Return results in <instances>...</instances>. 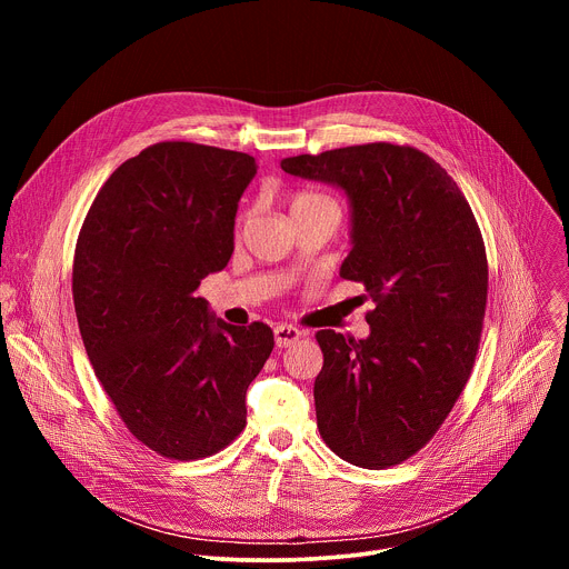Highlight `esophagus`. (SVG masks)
<instances>
[{
    "label": "esophagus",
    "mask_w": 569,
    "mask_h": 569,
    "mask_svg": "<svg viewBox=\"0 0 569 569\" xmlns=\"http://www.w3.org/2000/svg\"><path fill=\"white\" fill-rule=\"evenodd\" d=\"M299 338H301V331L290 327V323H279V327L274 329V342H277L279 349H286V347L295 345Z\"/></svg>",
    "instance_id": "1"
}]
</instances>
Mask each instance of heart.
Segmentation results:
<instances>
[{
  "instance_id": "heart-1",
  "label": "heart",
  "mask_w": 569,
  "mask_h": 569,
  "mask_svg": "<svg viewBox=\"0 0 569 569\" xmlns=\"http://www.w3.org/2000/svg\"><path fill=\"white\" fill-rule=\"evenodd\" d=\"M321 200H329L327 196H321V193H312V191H299V193H295L292 198H290V211H297V209H301V207H308V204H315V202H321ZM250 218V211H242L240 216H238V227L246 222Z\"/></svg>"
}]
</instances>
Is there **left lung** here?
I'll return each mask as SVG.
<instances>
[{
    "mask_svg": "<svg viewBox=\"0 0 569 569\" xmlns=\"http://www.w3.org/2000/svg\"><path fill=\"white\" fill-rule=\"evenodd\" d=\"M281 169L349 193L353 250L340 274L373 301L367 340L315 333L319 435L353 466L402 463L443 426L479 351L489 263L475 213L415 146H347L288 157Z\"/></svg>",
    "mask_w": 569,
    "mask_h": 569,
    "instance_id": "left-lung-1",
    "label": "left lung"
}]
</instances>
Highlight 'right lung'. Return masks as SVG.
I'll list each match as a JSON object with an SVG mask.
<instances>
[{
	"instance_id": "1",
	"label": "right lung",
	"mask_w": 569,
	"mask_h": 569,
	"mask_svg": "<svg viewBox=\"0 0 569 569\" xmlns=\"http://www.w3.org/2000/svg\"><path fill=\"white\" fill-rule=\"evenodd\" d=\"M248 152L159 141L108 178L80 227L71 292L80 338L130 435L196 461L248 423L246 393L274 349L263 321L231 327L196 297L233 252Z\"/></svg>"
}]
</instances>
